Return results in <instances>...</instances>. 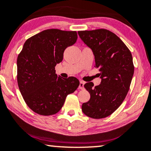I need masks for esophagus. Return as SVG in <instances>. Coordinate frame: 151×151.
<instances>
[{"label":"esophagus","instance_id":"34e87169","mask_svg":"<svg viewBox=\"0 0 151 151\" xmlns=\"http://www.w3.org/2000/svg\"><path fill=\"white\" fill-rule=\"evenodd\" d=\"M83 86H84V81H79V89H83Z\"/></svg>","mask_w":151,"mask_h":151}]
</instances>
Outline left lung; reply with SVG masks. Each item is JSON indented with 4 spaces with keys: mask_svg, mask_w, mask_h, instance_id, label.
Returning a JSON list of instances; mask_svg holds the SVG:
<instances>
[{
    "mask_svg": "<svg viewBox=\"0 0 151 151\" xmlns=\"http://www.w3.org/2000/svg\"><path fill=\"white\" fill-rule=\"evenodd\" d=\"M78 34L91 49L101 79L99 86H93V82L84 84L91 98L83 103L81 110L93 119L106 117L120 106L129 90L134 72L132 53L124 42L109 30L80 31Z\"/></svg>",
    "mask_w": 151,
    "mask_h": 151,
    "instance_id": "1",
    "label": "left lung"
}]
</instances>
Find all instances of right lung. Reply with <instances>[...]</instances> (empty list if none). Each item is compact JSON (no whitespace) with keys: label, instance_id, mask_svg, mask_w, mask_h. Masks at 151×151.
<instances>
[{"label":"right lung","instance_id":"add662e5","mask_svg":"<svg viewBox=\"0 0 151 151\" xmlns=\"http://www.w3.org/2000/svg\"><path fill=\"white\" fill-rule=\"evenodd\" d=\"M77 39L72 31L44 30L27 39L17 57V83L25 103L41 115H52L60 110L67 96L77 90L76 77L63 79L55 74L68 47Z\"/></svg>","mask_w":151,"mask_h":151}]
</instances>
